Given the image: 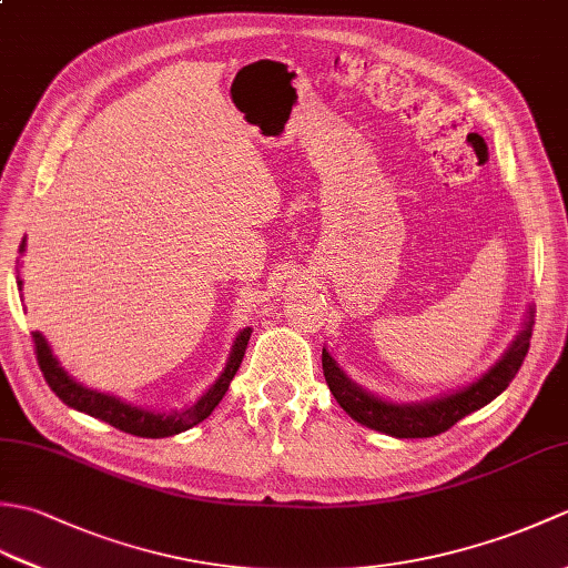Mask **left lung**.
<instances>
[{"mask_svg": "<svg viewBox=\"0 0 568 568\" xmlns=\"http://www.w3.org/2000/svg\"><path fill=\"white\" fill-rule=\"evenodd\" d=\"M529 336H532V322H527V327L513 342L508 354H505L484 378L470 383L464 390L437 397V400L432 403L395 405L361 390L358 385L348 381L346 373L336 366V361L329 356L327 348H322V368L336 403H339L356 422H361V425L385 432L397 439L437 437V434L452 429L458 419H464L466 415L476 413V409L488 405L490 400H496V397L508 388L527 356Z\"/></svg>", "mask_w": 568, "mask_h": 568, "instance_id": "8db88e82", "label": "left lung"}]
</instances>
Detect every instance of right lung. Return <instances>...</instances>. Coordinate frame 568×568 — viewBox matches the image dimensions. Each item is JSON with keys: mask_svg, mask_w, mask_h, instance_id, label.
<instances>
[{"mask_svg": "<svg viewBox=\"0 0 568 568\" xmlns=\"http://www.w3.org/2000/svg\"><path fill=\"white\" fill-rule=\"evenodd\" d=\"M19 251H23V241ZM31 339H33L36 361H39V366L43 371L48 388H51L68 407H75L84 415L98 417L106 422V425H112L126 434H134V437L161 439V437H173V434L195 427L202 419H207L212 415V409L220 405L224 393L229 390V383H232V378L236 376L241 358H244V352L251 339V329L246 327L236 336L232 354H229V361H226V368L222 371V376L214 381L212 388L204 393L195 405H190L187 409H183V413H175V415L149 413V409L122 403L119 397L84 388V385L72 381L68 373L58 366V361L51 354V346L45 344V339L39 332H31Z\"/></svg>", "mask_w": 568, "mask_h": 568, "instance_id": "add662e5", "label": "right lung"}]
</instances>
